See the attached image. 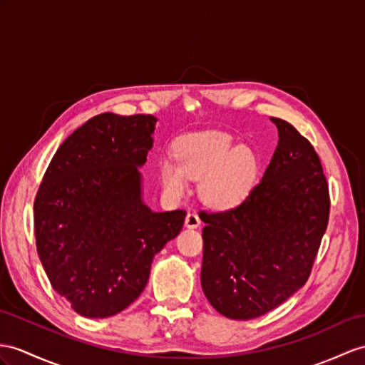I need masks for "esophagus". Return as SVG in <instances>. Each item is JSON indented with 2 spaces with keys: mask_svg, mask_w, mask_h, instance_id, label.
<instances>
[{
  "mask_svg": "<svg viewBox=\"0 0 365 365\" xmlns=\"http://www.w3.org/2000/svg\"><path fill=\"white\" fill-rule=\"evenodd\" d=\"M201 225V218L197 212H189L187 217H185V226L187 227H198Z\"/></svg>",
  "mask_w": 365,
  "mask_h": 365,
  "instance_id": "34e87169",
  "label": "esophagus"
}]
</instances>
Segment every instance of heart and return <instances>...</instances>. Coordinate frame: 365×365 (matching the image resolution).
<instances>
[{"instance_id": "heart-1", "label": "heart", "mask_w": 365, "mask_h": 365, "mask_svg": "<svg viewBox=\"0 0 365 365\" xmlns=\"http://www.w3.org/2000/svg\"><path fill=\"white\" fill-rule=\"evenodd\" d=\"M257 155L251 147H234L223 131L185 135L175 145V159L161 161L164 187L182 195L190 180H201V197L217 206H230L246 197L257 175Z\"/></svg>"}]
</instances>
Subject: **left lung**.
I'll return each mask as SVG.
<instances>
[{
    "mask_svg": "<svg viewBox=\"0 0 365 365\" xmlns=\"http://www.w3.org/2000/svg\"><path fill=\"white\" fill-rule=\"evenodd\" d=\"M279 145L262 180L232 209L200 217L201 287L220 314L250 321L307 283L330 217V192L314 147L279 118Z\"/></svg>",
    "mask_w": 365,
    "mask_h": 365,
    "instance_id": "obj_1",
    "label": "left lung"
}]
</instances>
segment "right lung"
Masks as SVG:
<instances>
[{
  "mask_svg": "<svg viewBox=\"0 0 365 365\" xmlns=\"http://www.w3.org/2000/svg\"><path fill=\"white\" fill-rule=\"evenodd\" d=\"M152 114L103 113L58 147L34 201L37 252L52 288L76 313L103 319L144 291L155 254L185 210L152 212L138 167L153 147Z\"/></svg>",
  "mask_w": 365,
  "mask_h": 365,
  "instance_id": "1",
  "label": "right lung"
}]
</instances>
